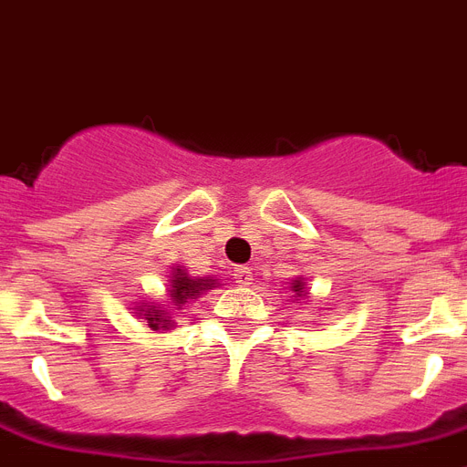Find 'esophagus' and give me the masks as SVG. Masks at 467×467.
Listing matches in <instances>:
<instances>
[{"instance_id": "1", "label": "esophagus", "mask_w": 467, "mask_h": 467, "mask_svg": "<svg viewBox=\"0 0 467 467\" xmlns=\"http://www.w3.org/2000/svg\"><path fill=\"white\" fill-rule=\"evenodd\" d=\"M234 279H236L238 286H250V281H253V269L245 267V265H238V267H234Z\"/></svg>"}]
</instances>
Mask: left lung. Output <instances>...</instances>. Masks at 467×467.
Returning a JSON list of instances; mask_svg holds the SVG:
<instances>
[{
    "instance_id": "obj_1",
    "label": "left lung",
    "mask_w": 467,
    "mask_h": 467,
    "mask_svg": "<svg viewBox=\"0 0 467 467\" xmlns=\"http://www.w3.org/2000/svg\"><path fill=\"white\" fill-rule=\"evenodd\" d=\"M288 284H291V286H288V291L294 294L291 298H294V300L307 298V281L303 279V276H296V279H291Z\"/></svg>"
}]
</instances>
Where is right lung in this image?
<instances>
[{"label": "right lung", "mask_w": 467, "mask_h": 467, "mask_svg": "<svg viewBox=\"0 0 467 467\" xmlns=\"http://www.w3.org/2000/svg\"><path fill=\"white\" fill-rule=\"evenodd\" d=\"M167 279V300H138L136 306L130 307L133 315L142 322H148L152 331L167 334L176 327V315H183L186 306L200 296L207 294L210 288L222 286L217 276H191L181 265H173Z\"/></svg>", "instance_id": "obj_1"}]
</instances>
